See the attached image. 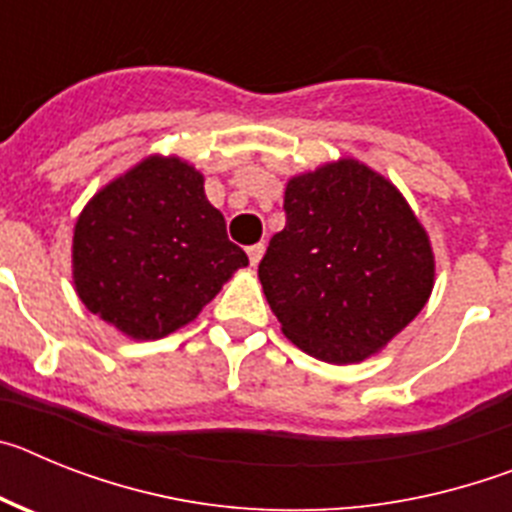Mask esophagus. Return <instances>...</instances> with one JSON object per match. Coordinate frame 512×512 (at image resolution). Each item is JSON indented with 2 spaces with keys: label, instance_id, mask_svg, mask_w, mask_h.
I'll return each mask as SVG.
<instances>
[{
  "label": "esophagus",
  "instance_id": "esophagus-1",
  "mask_svg": "<svg viewBox=\"0 0 512 512\" xmlns=\"http://www.w3.org/2000/svg\"><path fill=\"white\" fill-rule=\"evenodd\" d=\"M248 261H251V266H259L261 256H264V243H256V246H248Z\"/></svg>",
  "mask_w": 512,
  "mask_h": 512
}]
</instances>
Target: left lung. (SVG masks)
<instances>
[{
  "instance_id": "left-lung-1",
  "label": "left lung",
  "mask_w": 512,
  "mask_h": 512,
  "mask_svg": "<svg viewBox=\"0 0 512 512\" xmlns=\"http://www.w3.org/2000/svg\"><path fill=\"white\" fill-rule=\"evenodd\" d=\"M284 210L259 264L282 333L328 364L372 359L431 297L428 230L387 176L346 156L292 176Z\"/></svg>"
}]
</instances>
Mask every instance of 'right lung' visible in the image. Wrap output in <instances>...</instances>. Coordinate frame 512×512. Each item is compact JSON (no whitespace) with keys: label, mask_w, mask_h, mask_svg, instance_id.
<instances>
[{"label":"right lung","mask_w":512,"mask_h":512,"mask_svg":"<svg viewBox=\"0 0 512 512\" xmlns=\"http://www.w3.org/2000/svg\"><path fill=\"white\" fill-rule=\"evenodd\" d=\"M243 266L248 256L207 202L205 176L179 156L151 153L104 184L76 217V295L133 341L192 323Z\"/></svg>","instance_id":"1"}]
</instances>
